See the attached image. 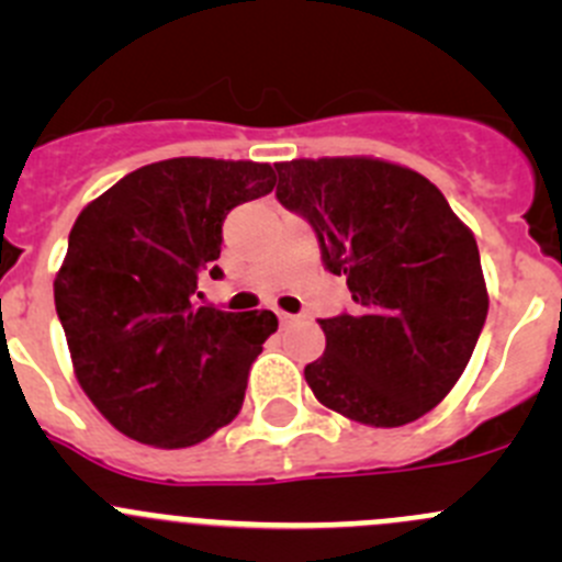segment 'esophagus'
Returning a JSON list of instances; mask_svg holds the SVG:
<instances>
[{"mask_svg":"<svg viewBox=\"0 0 562 562\" xmlns=\"http://www.w3.org/2000/svg\"><path fill=\"white\" fill-rule=\"evenodd\" d=\"M277 317H280V323H282V326H288V323H293V321H296V315H291V313H282V310H280V313H277Z\"/></svg>","mask_w":562,"mask_h":562,"instance_id":"obj_1","label":"esophagus"}]
</instances>
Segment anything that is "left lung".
<instances>
[{
	"label": "left lung",
	"mask_w": 562,
	"mask_h": 562,
	"mask_svg": "<svg viewBox=\"0 0 562 562\" xmlns=\"http://www.w3.org/2000/svg\"><path fill=\"white\" fill-rule=\"evenodd\" d=\"M277 173L280 203L310 220L359 304L321 321L326 350L304 367L315 400L367 427L416 422L454 389L484 328L473 231L427 176L381 157H304Z\"/></svg>",
	"instance_id": "obj_1"
}]
</instances>
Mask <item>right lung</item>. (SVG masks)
Wrapping results in <instances>:
<instances>
[{"mask_svg": "<svg viewBox=\"0 0 562 562\" xmlns=\"http://www.w3.org/2000/svg\"><path fill=\"white\" fill-rule=\"evenodd\" d=\"M274 184L269 162L173 157L78 214L54 280L56 315L76 381L127 438L187 449L239 416L277 315L198 304V274H223V220Z\"/></svg>", "mask_w": 562, "mask_h": 562, "instance_id": "add662e5", "label": "right lung"}]
</instances>
